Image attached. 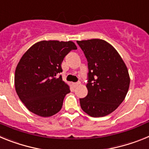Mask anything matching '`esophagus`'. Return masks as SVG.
<instances>
[{"label": "esophagus", "mask_w": 149, "mask_h": 149, "mask_svg": "<svg viewBox=\"0 0 149 149\" xmlns=\"http://www.w3.org/2000/svg\"><path fill=\"white\" fill-rule=\"evenodd\" d=\"M79 84H80V82H77V83H74V84H73V86H74V88H75V87H77V86H78Z\"/></svg>", "instance_id": "obj_1"}]
</instances>
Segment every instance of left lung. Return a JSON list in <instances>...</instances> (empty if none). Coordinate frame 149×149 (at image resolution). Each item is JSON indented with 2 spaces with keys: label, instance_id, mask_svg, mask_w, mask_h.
I'll list each match as a JSON object with an SVG mask.
<instances>
[{
  "label": "left lung",
  "instance_id": "left-lung-1",
  "mask_svg": "<svg viewBox=\"0 0 149 149\" xmlns=\"http://www.w3.org/2000/svg\"><path fill=\"white\" fill-rule=\"evenodd\" d=\"M88 63L87 95L80 98L82 110L93 117L113 112L125 98L130 85L128 71L116 50L98 39L77 41Z\"/></svg>",
  "mask_w": 149,
  "mask_h": 149
}]
</instances>
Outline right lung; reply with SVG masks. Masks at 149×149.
Instances as JSON below:
<instances>
[{
    "label": "right lung",
    "instance_id": "1",
    "mask_svg": "<svg viewBox=\"0 0 149 149\" xmlns=\"http://www.w3.org/2000/svg\"><path fill=\"white\" fill-rule=\"evenodd\" d=\"M71 41H41L29 48L15 69L17 95L30 112L42 117L57 113L62 108L68 86L57 77L63 72L61 63L72 50Z\"/></svg>",
    "mask_w": 149,
    "mask_h": 149
}]
</instances>
